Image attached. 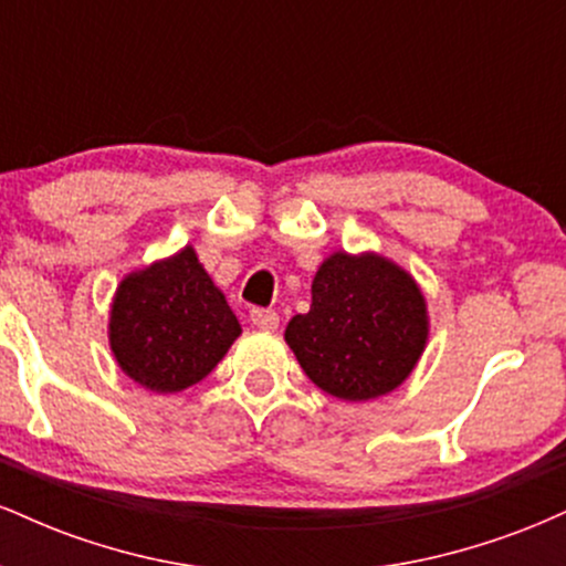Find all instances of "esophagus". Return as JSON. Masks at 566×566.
<instances>
[{
	"mask_svg": "<svg viewBox=\"0 0 566 566\" xmlns=\"http://www.w3.org/2000/svg\"><path fill=\"white\" fill-rule=\"evenodd\" d=\"M250 322L255 324L258 329H265V333H274V329L279 327V314H276V311H271V308H255L250 314Z\"/></svg>",
	"mask_w": 566,
	"mask_h": 566,
	"instance_id": "1",
	"label": "esophagus"
}]
</instances>
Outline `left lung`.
<instances>
[{
	"label": "left lung",
	"mask_w": 566,
	"mask_h": 566,
	"mask_svg": "<svg viewBox=\"0 0 566 566\" xmlns=\"http://www.w3.org/2000/svg\"><path fill=\"white\" fill-rule=\"evenodd\" d=\"M284 340L324 394L367 401L409 378L428 343V305L412 274L378 252L337 250L311 282L308 314Z\"/></svg>",
	"instance_id": "obj_1"
}]
</instances>
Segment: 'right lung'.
I'll use <instances>...</instances> for the list:
<instances>
[{
    "instance_id": "right-lung-1",
    "label": "right lung",
    "mask_w": 566,
    "mask_h": 566,
    "mask_svg": "<svg viewBox=\"0 0 566 566\" xmlns=\"http://www.w3.org/2000/svg\"><path fill=\"white\" fill-rule=\"evenodd\" d=\"M242 324L191 244L119 282L108 343L127 378L154 394H178L216 369Z\"/></svg>"
}]
</instances>
